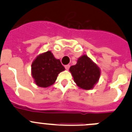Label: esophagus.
<instances>
[{"mask_svg":"<svg viewBox=\"0 0 132 132\" xmlns=\"http://www.w3.org/2000/svg\"><path fill=\"white\" fill-rule=\"evenodd\" d=\"M69 67H70V65H65V69L68 70L69 69Z\"/></svg>","mask_w":132,"mask_h":132,"instance_id":"obj_1","label":"esophagus"}]
</instances>
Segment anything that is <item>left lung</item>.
Masks as SVG:
<instances>
[{
    "instance_id": "8db88e82",
    "label": "left lung",
    "mask_w": 132,
    "mask_h": 132,
    "mask_svg": "<svg viewBox=\"0 0 132 132\" xmlns=\"http://www.w3.org/2000/svg\"><path fill=\"white\" fill-rule=\"evenodd\" d=\"M69 70L78 87L85 90L93 88L101 75L97 65L87 55L79 57L76 65H72Z\"/></svg>"
}]
</instances>
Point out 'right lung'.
Returning a JSON list of instances; mask_svg holds the SVG:
<instances>
[{
  "mask_svg": "<svg viewBox=\"0 0 132 132\" xmlns=\"http://www.w3.org/2000/svg\"><path fill=\"white\" fill-rule=\"evenodd\" d=\"M64 70L60 60L56 59L51 52L39 55L31 64V74L36 84L44 88L53 85L58 74Z\"/></svg>",
  "mask_w": 132,
  "mask_h": 132,
  "instance_id": "1",
  "label": "right lung"
}]
</instances>
